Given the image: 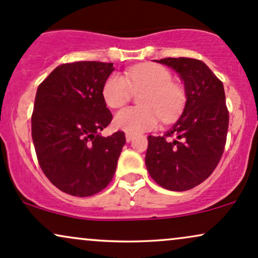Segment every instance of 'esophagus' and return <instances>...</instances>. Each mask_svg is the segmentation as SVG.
Listing matches in <instances>:
<instances>
[{"mask_svg":"<svg viewBox=\"0 0 258 258\" xmlns=\"http://www.w3.org/2000/svg\"><path fill=\"white\" fill-rule=\"evenodd\" d=\"M133 138H135V136L131 135V133H126V141H127V142L133 141Z\"/></svg>","mask_w":258,"mask_h":258,"instance_id":"obj_1","label":"esophagus"}]
</instances>
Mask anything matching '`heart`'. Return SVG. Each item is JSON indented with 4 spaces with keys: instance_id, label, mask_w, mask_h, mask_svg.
<instances>
[{
    "instance_id": "b5f03b06",
    "label": "heart",
    "mask_w": 258,
    "mask_h": 258,
    "mask_svg": "<svg viewBox=\"0 0 258 258\" xmlns=\"http://www.w3.org/2000/svg\"><path fill=\"white\" fill-rule=\"evenodd\" d=\"M133 92L139 94V104L130 106L115 115L114 125L127 133H141L155 128L160 119L173 120L184 104V92L172 82V75L159 65H138L126 73L111 74L103 85L102 96L109 108L125 105Z\"/></svg>"
}]
</instances>
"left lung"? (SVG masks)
Listing matches in <instances>:
<instances>
[{"mask_svg":"<svg viewBox=\"0 0 258 258\" xmlns=\"http://www.w3.org/2000/svg\"><path fill=\"white\" fill-rule=\"evenodd\" d=\"M155 61L179 74L186 100L182 115L164 136L148 137L146 166L162 188L189 190L209 178L223 154L229 123L224 87L198 59Z\"/></svg>","mask_w":258,"mask_h":258,"instance_id":"left-lung-1","label":"left lung"}]
</instances>
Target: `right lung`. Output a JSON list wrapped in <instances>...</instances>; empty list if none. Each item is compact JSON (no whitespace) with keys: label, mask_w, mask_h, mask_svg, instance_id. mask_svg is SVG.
<instances>
[{"label":"right lung","mask_w":258,"mask_h":258,"mask_svg":"<svg viewBox=\"0 0 258 258\" xmlns=\"http://www.w3.org/2000/svg\"><path fill=\"white\" fill-rule=\"evenodd\" d=\"M112 63L59 65L38 86L31 136L43 173L64 193L91 197L110 183L125 146V133L103 137L111 122L102 90Z\"/></svg>","instance_id":"add662e5"}]
</instances>
